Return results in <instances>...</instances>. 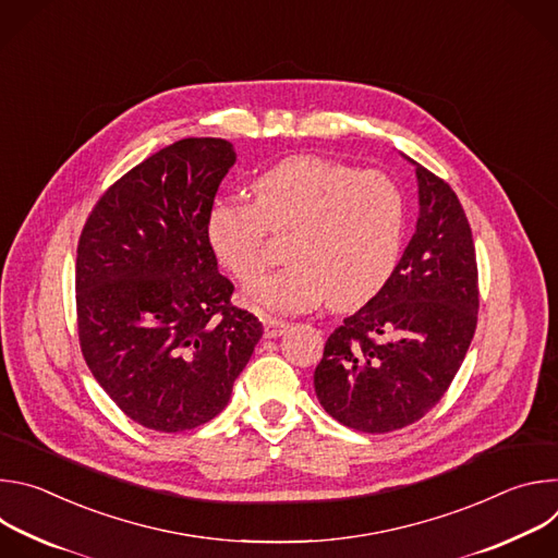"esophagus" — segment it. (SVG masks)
Masks as SVG:
<instances>
[{
    "label": "esophagus",
    "instance_id": "obj_1",
    "mask_svg": "<svg viewBox=\"0 0 558 558\" xmlns=\"http://www.w3.org/2000/svg\"><path fill=\"white\" fill-rule=\"evenodd\" d=\"M263 325H265V338H280L289 329V323L278 320V317H269V315L265 317Z\"/></svg>",
    "mask_w": 558,
    "mask_h": 558
}]
</instances>
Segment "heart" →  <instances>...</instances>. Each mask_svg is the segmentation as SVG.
<instances>
[{"mask_svg": "<svg viewBox=\"0 0 558 558\" xmlns=\"http://www.w3.org/2000/svg\"><path fill=\"white\" fill-rule=\"evenodd\" d=\"M250 192L254 203H214L205 235L216 260L250 284L269 265L267 231H291V263L250 291L258 304L282 313L323 302L355 308L390 280L402 252L404 203L381 172L300 154L263 172Z\"/></svg>", "mask_w": 558, "mask_h": 558, "instance_id": "obj_1", "label": "heart"}]
</instances>
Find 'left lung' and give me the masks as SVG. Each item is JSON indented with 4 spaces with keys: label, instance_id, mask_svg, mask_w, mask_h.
I'll use <instances>...</instances> for the list:
<instances>
[{
    "label": "left lung",
    "instance_id": "8db88e82",
    "mask_svg": "<svg viewBox=\"0 0 558 558\" xmlns=\"http://www.w3.org/2000/svg\"><path fill=\"white\" fill-rule=\"evenodd\" d=\"M409 161L420 187L411 243L386 287L329 336L313 373L323 409L362 433L400 430L441 400L480 311L463 207L446 181Z\"/></svg>",
    "mask_w": 558,
    "mask_h": 558
}]
</instances>
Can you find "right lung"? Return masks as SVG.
Here are the masks:
<instances>
[{"instance_id":"add662e5","label":"right lung","mask_w":558,"mask_h":558,"mask_svg":"<svg viewBox=\"0 0 558 558\" xmlns=\"http://www.w3.org/2000/svg\"><path fill=\"white\" fill-rule=\"evenodd\" d=\"M233 163L225 138L158 149L99 198L78 238L82 353L110 400L149 430L214 420L263 338L258 317L231 304L205 235Z\"/></svg>"}]
</instances>
